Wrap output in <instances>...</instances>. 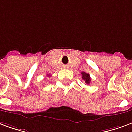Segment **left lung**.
I'll return each mask as SVG.
<instances>
[{
  "label": "left lung",
  "instance_id": "obj_1",
  "mask_svg": "<svg viewBox=\"0 0 132 132\" xmlns=\"http://www.w3.org/2000/svg\"><path fill=\"white\" fill-rule=\"evenodd\" d=\"M81 74H82V80L85 82V83L87 84V85H89V84L90 83L91 78L89 74L85 72H82Z\"/></svg>",
  "mask_w": 132,
  "mask_h": 132
}]
</instances>
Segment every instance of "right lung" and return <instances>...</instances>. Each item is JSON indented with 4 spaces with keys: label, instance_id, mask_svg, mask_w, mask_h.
<instances>
[{
    "label": "right lung",
    "instance_id": "obj_1",
    "mask_svg": "<svg viewBox=\"0 0 132 132\" xmlns=\"http://www.w3.org/2000/svg\"><path fill=\"white\" fill-rule=\"evenodd\" d=\"M49 76H50V75H49Z\"/></svg>",
    "mask_w": 132,
    "mask_h": 132
}]
</instances>
